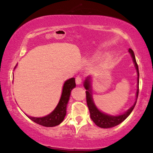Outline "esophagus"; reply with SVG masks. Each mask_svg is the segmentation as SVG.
<instances>
[{"instance_id":"esophagus-1","label":"esophagus","mask_w":153,"mask_h":153,"mask_svg":"<svg viewBox=\"0 0 153 153\" xmlns=\"http://www.w3.org/2000/svg\"><path fill=\"white\" fill-rule=\"evenodd\" d=\"M75 82H76V83L78 85L81 84V83H82V77L80 76V75L77 76L76 78H75Z\"/></svg>"}]
</instances>
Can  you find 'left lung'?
Returning a JSON list of instances; mask_svg holds the SVG:
<instances>
[{
    "label": "left lung",
    "instance_id": "1",
    "mask_svg": "<svg viewBox=\"0 0 153 153\" xmlns=\"http://www.w3.org/2000/svg\"><path fill=\"white\" fill-rule=\"evenodd\" d=\"M129 53H131L132 59H133V62H134L135 67H136V70H137V84H138V89L136 91V102H134L133 106L130 108L125 113L123 114L118 115V116H111L108 115L105 113H102L100 111L97 109L94 103V101L92 100V95H91V84H90V78L89 77H87L86 79L85 80L83 86H84L85 89H86V103H87L88 108L90 112V117H91V120L94 122L96 125L98 127L102 128H113V127L117 126L119 124L123 123L124 120L127 118L132 112V111L134 108L135 105H136V101H137L138 95H139V67H138V64L136 63V58H135L134 53H133V50L129 48L128 50Z\"/></svg>",
    "mask_w": 153,
    "mask_h": 153
}]
</instances>
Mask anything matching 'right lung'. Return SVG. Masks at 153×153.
Listing matches in <instances>:
<instances>
[{
    "label": "right lung",
    "instance_id": "right-lung-1",
    "mask_svg": "<svg viewBox=\"0 0 153 153\" xmlns=\"http://www.w3.org/2000/svg\"><path fill=\"white\" fill-rule=\"evenodd\" d=\"M75 87V78H72L64 82L62 94L57 106L50 114L43 117H32L28 116L32 121L45 127H54L62 123L66 116L67 102L70 99L72 89Z\"/></svg>",
    "mask_w": 153,
    "mask_h": 153
}]
</instances>
